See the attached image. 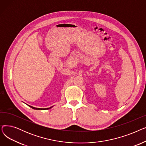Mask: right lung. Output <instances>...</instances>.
<instances>
[{
	"label": "right lung",
	"mask_w": 146,
	"mask_h": 146,
	"mask_svg": "<svg viewBox=\"0 0 146 146\" xmlns=\"http://www.w3.org/2000/svg\"><path fill=\"white\" fill-rule=\"evenodd\" d=\"M29 106H30L31 108H32L33 109H34V110H48V109H50V108H51V107H50V108H34V107H33V106H30V105H28Z\"/></svg>",
	"instance_id": "1"
}]
</instances>
